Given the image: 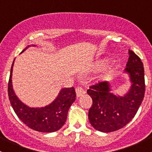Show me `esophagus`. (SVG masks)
<instances>
[{
	"mask_svg": "<svg viewBox=\"0 0 152 152\" xmlns=\"http://www.w3.org/2000/svg\"><path fill=\"white\" fill-rule=\"evenodd\" d=\"M76 96H77V97H79V96H82V95L85 94V90L82 88V87H77L76 88Z\"/></svg>",
	"mask_w": 152,
	"mask_h": 152,
	"instance_id": "obj_1",
	"label": "esophagus"
}]
</instances>
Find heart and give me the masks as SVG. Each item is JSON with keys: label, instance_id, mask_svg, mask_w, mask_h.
Wrapping results in <instances>:
<instances>
[{"label": "heart", "instance_id": "heart-1", "mask_svg": "<svg viewBox=\"0 0 152 152\" xmlns=\"http://www.w3.org/2000/svg\"><path fill=\"white\" fill-rule=\"evenodd\" d=\"M110 67V65H108V67Z\"/></svg>", "mask_w": 152, "mask_h": 152}]
</instances>
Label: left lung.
I'll return each instance as SVG.
<instances>
[{"instance_id":"left-lung-1","label":"left lung","mask_w":152,"mask_h":152,"mask_svg":"<svg viewBox=\"0 0 152 152\" xmlns=\"http://www.w3.org/2000/svg\"><path fill=\"white\" fill-rule=\"evenodd\" d=\"M129 60L124 73L131 82L129 90L124 96L112 93L109 82L91 86L87 93L93 99L88 118L94 129L102 132H111L123 128L134 117L145 94L144 68L140 58L129 50Z\"/></svg>"}]
</instances>
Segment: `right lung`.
<instances>
[{"label":"right lung","instance_id":"obj_1","mask_svg":"<svg viewBox=\"0 0 152 152\" xmlns=\"http://www.w3.org/2000/svg\"><path fill=\"white\" fill-rule=\"evenodd\" d=\"M31 45H28L23 52ZM32 46H36L32 45ZM15 59L11 67L8 84L10 104L18 117L27 126L40 132H53L60 129L66 121L70 107L76 100L74 87L62 88L56 99L48 105L42 107H29L23 103L14 91L12 87V70Z\"/></svg>","mask_w":152,"mask_h":152}]
</instances>
